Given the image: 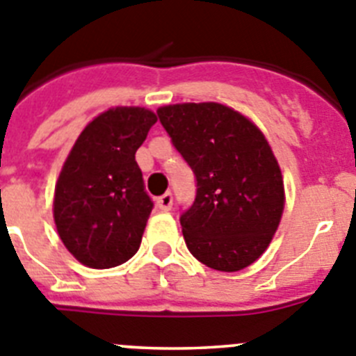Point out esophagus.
I'll return each instance as SVG.
<instances>
[{
    "label": "esophagus",
    "instance_id": "34e87169",
    "mask_svg": "<svg viewBox=\"0 0 356 356\" xmlns=\"http://www.w3.org/2000/svg\"><path fill=\"white\" fill-rule=\"evenodd\" d=\"M156 205H158V209H160V211H171V207H172V194L171 193H165V194H162V196H160V198L156 200Z\"/></svg>",
    "mask_w": 356,
    "mask_h": 356
}]
</instances>
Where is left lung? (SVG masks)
Instances as JSON below:
<instances>
[{
	"instance_id": "obj_1",
	"label": "left lung",
	"mask_w": 356,
	"mask_h": 356,
	"mask_svg": "<svg viewBox=\"0 0 356 356\" xmlns=\"http://www.w3.org/2000/svg\"><path fill=\"white\" fill-rule=\"evenodd\" d=\"M156 115L196 181L194 202L180 214L185 245L209 268H247L270 245L284 207L268 142L248 118L216 102L165 106Z\"/></svg>"
}]
</instances>
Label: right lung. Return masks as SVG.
<instances>
[{
	"label": "right lung",
	"instance_id": "obj_1",
	"mask_svg": "<svg viewBox=\"0 0 356 356\" xmlns=\"http://www.w3.org/2000/svg\"><path fill=\"white\" fill-rule=\"evenodd\" d=\"M156 115L113 108L91 120L66 158L54 200L57 232L90 268H113L140 247L154 203L135 160Z\"/></svg>",
	"mask_w": 356,
	"mask_h": 356
}]
</instances>
